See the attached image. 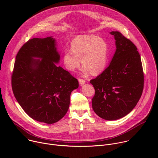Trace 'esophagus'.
Segmentation results:
<instances>
[{
    "mask_svg": "<svg viewBox=\"0 0 158 158\" xmlns=\"http://www.w3.org/2000/svg\"><path fill=\"white\" fill-rule=\"evenodd\" d=\"M79 82L80 85H82L85 82V80H84L82 79H79Z\"/></svg>",
    "mask_w": 158,
    "mask_h": 158,
    "instance_id": "1",
    "label": "esophagus"
}]
</instances>
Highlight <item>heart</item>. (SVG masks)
<instances>
[{
  "mask_svg": "<svg viewBox=\"0 0 158 158\" xmlns=\"http://www.w3.org/2000/svg\"><path fill=\"white\" fill-rule=\"evenodd\" d=\"M109 48L107 42L94 35H79L71 42V49H66L63 54V62L65 68L74 71L81 65H84V73L98 74L107 65Z\"/></svg>",
  "mask_w": 158,
  "mask_h": 158,
  "instance_id": "1",
  "label": "heart"
}]
</instances>
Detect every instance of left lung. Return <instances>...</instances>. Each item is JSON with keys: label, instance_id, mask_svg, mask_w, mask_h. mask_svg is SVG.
Instances as JSON below:
<instances>
[{"label": "left lung", "instance_id": "obj_1", "mask_svg": "<svg viewBox=\"0 0 158 158\" xmlns=\"http://www.w3.org/2000/svg\"><path fill=\"white\" fill-rule=\"evenodd\" d=\"M116 50L107 68L90 81L95 94L92 106L100 118L112 121L128 114L136 106L143 91L144 73L136 46L118 31H112Z\"/></svg>", "mask_w": 158, "mask_h": 158}]
</instances>
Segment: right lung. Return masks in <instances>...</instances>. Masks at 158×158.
I'll return each mask as SVG.
<instances>
[{
	"mask_svg": "<svg viewBox=\"0 0 158 158\" xmlns=\"http://www.w3.org/2000/svg\"><path fill=\"white\" fill-rule=\"evenodd\" d=\"M59 60L52 37L29 40L16 56L11 77L13 93L35 121L53 124L61 119L68 110L71 92L79 87L77 79L56 65Z\"/></svg>",
	"mask_w": 158,
	"mask_h": 158,
	"instance_id": "right-lung-1",
	"label": "right lung"
}]
</instances>
